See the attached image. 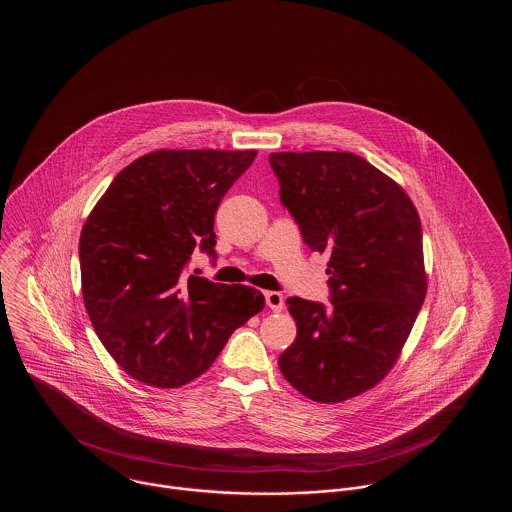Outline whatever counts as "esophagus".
Wrapping results in <instances>:
<instances>
[{
    "label": "esophagus",
    "mask_w": 512,
    "mask_h": 512,
    "mask_svg": "<svg viewBox=\"0 0 512 512\" xmlns=\"http://www.w3.org/2000/svg\"><path fill=\"white\" fill-rule=\"evenodd\" d=\"M265 301L268 309H272L274 313H280L284 309V295L280 292H265Z\"/></svg>",
    "instance_id": "esophagus-1"
}]
</instances>
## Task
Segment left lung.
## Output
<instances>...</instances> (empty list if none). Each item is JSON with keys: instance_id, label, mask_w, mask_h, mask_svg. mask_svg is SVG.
Listing matches in <instances>:
<instances>
[{"instance_id": "left-lung-1", "label": "left lung", "mask_w": 512, "mask_h": 512, "mask_svg": "<svg viewBox=\"0 0 512 512\" xmlns=\"http://www.w3.org/2000/svg\"><path fill=\"white\" fill-rule=\"evenodd\" d=\"M280 199L305 244L328 253L332 307L288 299L297 324L278 357L284 378L318 403H341L380 384L426 297L422 226L411 197L349 151L270 153Z\"/></svg>"}]
</instances>
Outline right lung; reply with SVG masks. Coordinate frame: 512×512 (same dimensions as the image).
<instances>
[{"mask_svg":"<svg viewBox=\"0 0 512 512\" xmlns=\"http://www.w3.org/2000/svg\"><path fill=\"white\" fill-rule=\"evenodd\" d=\"M255 149H157L124 167L80 232L84 305L109 355L153 388H180L265 309L244 284L188 276L195 247L215 257V213Z\"/></svg>","mask_w":512,"mask_h":512,"instance_id":"right-lung-1","label":"right lung"}]
</instances>
